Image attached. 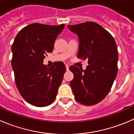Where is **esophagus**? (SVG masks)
<instances>
[{
	"label": "esophagus",
	"mask_w": 134,
	"mask_h": 134,
	"mask_svg": "<svg viewBox=\"0 0 134 134\" xmlns=\"http://www.w3.org/2000/svg\"><path fill=\"white\" fill-rule=\"evenodd\" d=\"M65 67H66V69L69 70V66L68 65H65Z\"/></svg>",
	"instance_id": "esophagus-1"
}]
</instances>
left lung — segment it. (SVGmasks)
Listing matches in <instances>:
<instances>
[{
    "instance_id": "1",
    "label": "left lung",
    "mask_w": 134,
    "mask_h": 134,
    "mask_svg": "<svg viewBox=\"0 0 134 134\" xmlns=\"http://www.w3.org/2000/svg\"><path fill=\"white\" fill-rule=\"evenodd\" d=\"M78 35V58L88 59L85 70L75 66L70 82L75 99L85 105H93L103 99L109 92L116 75L119 59L116 42L113 36L95 22L67 25Z\"/></svg>"
}]
</instances>
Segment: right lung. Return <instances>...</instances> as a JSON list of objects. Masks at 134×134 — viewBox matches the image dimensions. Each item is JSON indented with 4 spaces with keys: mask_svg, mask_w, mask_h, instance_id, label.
Masks as SVG:
<instances>
[{
    "mask_svg": "<svg viewBox=\"0 0 134 134\" xmlns=\"http://www.w3.org/2000/svg\"><path fill=\"white\" fill-rule=\"evenodd\" d=\"M64 27L32 23L18 32L12 46L17 88L26 102L36 107L52 103L63 80L66 71L63 62H55L48 68L43 62L45 55L53 51Z\"/></svg>",
    "mask_w": 134,
    "mask_h": 134,
    "instance_id": "obj_1",
    "label": "right lung"
}]
</instances>
